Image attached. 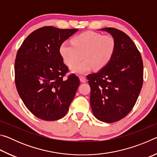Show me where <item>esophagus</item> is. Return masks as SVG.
Returning a JSON list of instances; mask_svg holds the SVG:
<instances>
[{
	"label": "esophagus",
	"mask_w": 157,
	"mask_h": 157,
	"mask_svg": "<svg viewBox=\"0 0 157 157\" xmlns=\"http://www.w3.org/2000/svg\"><path fill=\"white\" fill-rule=\"evenodd\" d=\"M79 79H80V81L82 82H86V79L84 76H82V75L79 76Z\"/></svg>",
	"instance_id": "1"
}]
</instances>
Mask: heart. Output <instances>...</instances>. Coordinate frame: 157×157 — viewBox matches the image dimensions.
I'll return each instance as SVG.
<instances>
[{
  "instance_id": "heart-1",
  "label": "heart",
  "mask_w": 157,
  "mask_h": 157,
  "mask_svg": "<svg viewBox=\"0 0 157 157\" xmlns=\"http://www.w3.org/2000/svg\"><path fill=\"white\" fill-rule=\"evenodd\" d=\"M72 44L63 42L59 46V54L66 65L72 67L81 59L84 61L71 71L78 74L89 72L93 68L99 71L105 68L113 59L116 49L115 38L110 34L88 31L73 37Z\"/></svg>"
}]
</instances>
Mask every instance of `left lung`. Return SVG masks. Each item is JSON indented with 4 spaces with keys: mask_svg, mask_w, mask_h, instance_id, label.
Instances as JSON below:
<instances>
[{
    "mask_svg": "<svg viewBox=\"0 0 157 157\" xmlns=\"http://www.w3.org/2000/svg\"><path fill=\"white\" fill-rule=\"evenodd\" d=\"M100 30L115 38L116 49L105 68L87 75L90 103L95 118L111 123L124 118L136 104L143 86V63L140 52L127 34L113 28Z\"/></svg>",
    "mask_w": 157,
    "mask_h": 157,
    "instance_id": "left-lung-1",
    "label": "left lung"
}]
</instances>
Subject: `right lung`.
<instances>
[{"label": "right lung", "mask_w": 157, "mask_h": 157, "mask_svg": "<svg viewBox=\"0 0 157 157\" xmlns=\"http://www.w3.org/2000/svg\"><path fill=\"white\" fill-rule=\"evenodd\" d=\"M78 29L52 26L37 29L18 50L14 63L15 84L28 110L44 121H57L68 112L79 85L68 72L59 54V46Z\"/></svg>", "instance_id": "add662e5"}]
</instances>
